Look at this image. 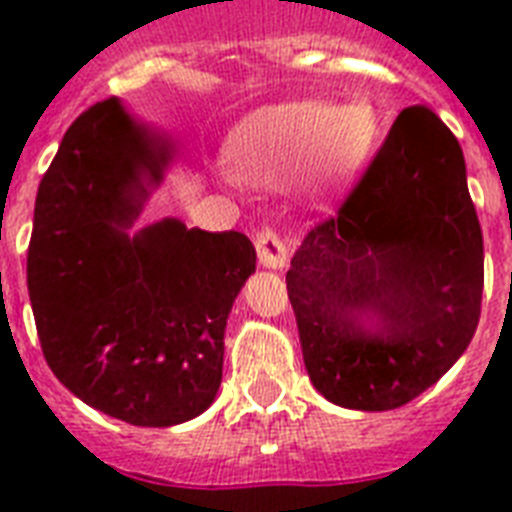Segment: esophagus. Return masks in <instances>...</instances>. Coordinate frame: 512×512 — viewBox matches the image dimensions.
<instances>
[{"label":"esophagus","instance_id":"esophagus-1","mask_svg":"<svg viewBox=\"0 0 512 512\" xmlns=\"http://www.w3.org/2000/svg\"><path fill=\"white\" fill-rule=\"evenodd\" d=\"M256 253H259L261 267L267 269H285L288 267V248L282 243L277 232L261 230L256 237Z\"/></svg>","mask_w":512,"mask_h":512}]
</instances>
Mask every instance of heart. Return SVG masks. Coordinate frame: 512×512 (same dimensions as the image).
<instances>
[{"label": "heart", "instance_id": "b5f03b06", "mask_svg": "<svg viewBox=\"0 0 512 512\" xmlns=\"http://www.w3.org/2000/svg\"><path fill=\"white\" fill-rule=\"evenodd\" d=\"M380 116L367 100L275 102L253 110L227 137L235 177L264 187L290 179L312 203L346 187L378 150Z\"/></svg>", "mask_w": 512, "mask_h": 512}]
</instances>
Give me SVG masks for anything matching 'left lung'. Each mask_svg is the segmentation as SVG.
<instances>
[{"mask_svg":"<svg viewBox=\"0 0 512 512\" xmlns=\"http://www.w3.org/2000/svg\"><path fill=\"white\" fill-rule=\"evenodd\" d=\"M285 282L306 372L338 407L396 410L463 357L481 314L484 237L460 142L433 110L399 113Z\"/></svg>","mask_w":512,"mask_h":512,"instance_id":"left-lung-1","label":"left lung"}]
</instances>
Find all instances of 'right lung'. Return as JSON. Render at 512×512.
I'll list each match as a JSON object with an SVG mask.
<instances>
[{"label":"right lung","mask_w":512,"mask_h":512,"mask_svg":"<svg viewBox=\"0 0 512 512\" xmlns=\"http://www.w3.org/2000/svg\"><path fill=\"white\" fill-rule=\"evenodd\" d=\"M174 145L110 97L84 110L49 163L28 245L44 359L81 402L169 428L206 412L222 383L224 327L256 272L243 232L161 219L129 232Z\"/></svg>","instance_id":"obj_1"}]
</instances>
